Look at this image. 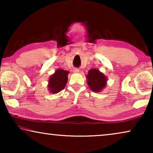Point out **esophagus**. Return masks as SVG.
I'll use <instances>...</instances> for the list:
<instances>
[{"mask_svg":"<svg viewBox=\"0 0 153 153\" xmlns=\"http://www.w3.org/2000/svg\"><path fill=\"white\" fill-rule=\"evenodd\" d=\"M73 71H74V73H79V72H80V70H79V68H74Z\"/></svg>","mask_w":153,"mask_h":153,"instance_id":"1","label":"esophagus"}]
</instances>
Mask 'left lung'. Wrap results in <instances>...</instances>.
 I'll return each mask as SVG.
<instances>
[{"mask_svg": "<svg viewBox=\"0 0 153 153\" xmlns=\"http://www.w3.org/2000/svg\"><path fill=\"white\" fill-rule=\"evenodd\" d=\"M87 83L89 88L95 93H99L104 88L106 85L107 78L103 73L97 69H91L88 71L87 76Z\"/></svg>", "mask_w": 153, "mask_h": 153, "instance_id": "1", "label": "left lung"}]
</instances>
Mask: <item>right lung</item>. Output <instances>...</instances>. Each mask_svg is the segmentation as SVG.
<instances>
[{"instance_id": "add662e5", "label": "right lung", "mask_w": 153, "mask_h": 153, "mask_svg": "<svg viewBox=\"0 0 153 153\" xmlns=\"http://www.w3.org/2000/svg\"><path fill=\"white\" fill-rule=\"evenodd\" d=\"M69 72L62 69H58L49 79L48 88L50 93L56 94L64 89L68 83V75Z\"/></svg>"}]
</instances>
